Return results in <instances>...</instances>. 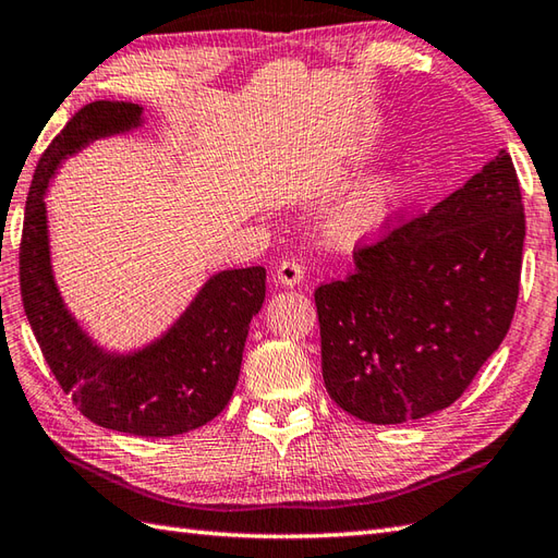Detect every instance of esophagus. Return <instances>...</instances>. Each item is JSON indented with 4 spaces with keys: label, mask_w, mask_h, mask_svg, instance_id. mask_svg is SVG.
<instances>
[{
    "label": "esophagus",
    "mask_w": 558,
    "mask_h": 558,
    "mask_svg": "<svg viewBox=\"0 0 558 558\" xmlns=\"http://www.w3.org/2000/svg\"><path fill=\"white\" fill-rule=\"evenodd\" d=\"M302 278H304V266L300 264L298 258L280 260L278 268H276V280L280 282V286H286V288L300 286Z\"/></svg>",
    "instance_id": "esophagus-1"
}]
</instances>
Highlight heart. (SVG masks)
<instances>
[{
    "label": "heart",
    "instance_id": "1",
    "mask_svg": "<svg viewBox=\"0 0 558 558\" xmlns=\"http://www.w3.org/2000/svg\"><path fill=\"white\" fill-rule=\"evenodd\" d=\"M412 182L402 174H381L362 184L328 222L330 240L357 246L381 236L400 210L410 204Z\"/></svg>",
    "mask_w": 558,
    "mask_h": 558
}]
</instances>
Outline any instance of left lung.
Listing matches in <instances>:
<instances>
[{
	"label": "left lung",
	"instance_id": "obj_1",
	"mask_svg": "<svg viewBox=\"0 0 558 558\" xmlns=\"http://www.w3.org/2000/svg\"><path fill=\"white\" fill-rule=\"evenodd\" d=\"M523 240L501 150L429 213L360 246L350 276L314 292L328 396L372 424L453 405L511 328Z\"/></svg>",
	"mask_w": 558,
	"mask_h": 558
}]
</instances>
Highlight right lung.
I'll return each instance as SVG.
<instances>
[{"instance_id": "obj_1", "label": "right lung", "mask_w": 558, "mask_h": 558, "mask_svg": "<svg viewBox=\"0 0 558 558\" xmlns=\"http://www.w3.org/2000/svg\"><path fill=\"white\" fill-rule=\"evenodd\" d=\"M138 124V105L96 100L71 117L47 146L23 218L21 300L45 362L83 417L134 436H177L218 417L230 402L248 324L266 298V268L213 276L180 322L138 352L110 354L83 333L54 286L43 196L66 156Z\"/></svg>"}]
</instances>
